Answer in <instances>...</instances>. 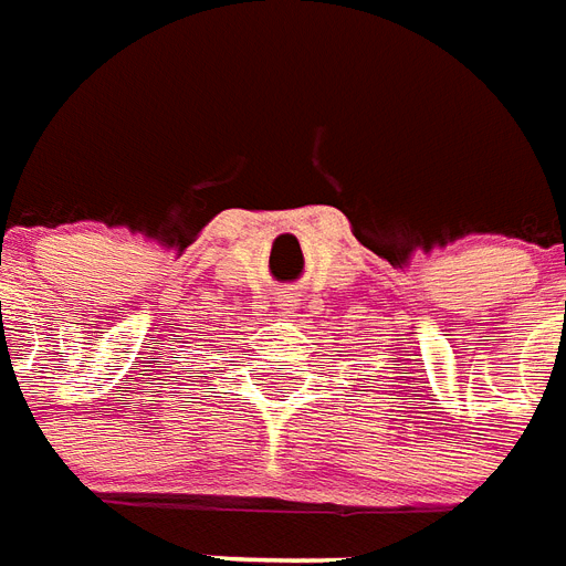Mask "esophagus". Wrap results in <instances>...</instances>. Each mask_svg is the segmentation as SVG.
Instances as JSON below:
<instances>
[{
	"label": "esophagus",
	"mask_w": 566,
	"mask_h": 566,
	"mask_svg": "<svg viewBox=\"0 0 566 566\" xmlns=\"http://www.w3.org/2000/svg\"><path fill=\"white\" fill-rule=\"evenodd\" d=\"M275 303H279V308H282V312H294L296 300H294V294H287V291H284V294H279V300H275Z\"/></svg>",
	"instance_id": "1"
}]
</instances>
